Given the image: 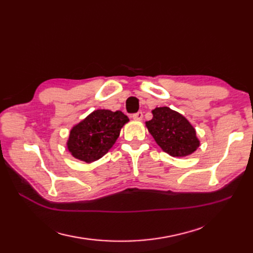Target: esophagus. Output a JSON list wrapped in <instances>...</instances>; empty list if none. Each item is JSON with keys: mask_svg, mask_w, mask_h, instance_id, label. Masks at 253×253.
<instances>
[{"mask_svg": "<svg viewBox=\"0 0 253 253\" xmlns=\"http://www.w3.org/2000/svg\"><path fill=\"white\" fill-rule=\"evenodd\" d=\"M132 117H133L134 120L141 121L142 118H143V114H142V112H138V113H136V114H133Z\"/></svg>", "mask_w": 253, "mask_h": 253, "instance_id": "obj_1", "label": "esophagus"}]
</instances>
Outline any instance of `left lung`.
<instances>
[{
    "mask_svg": "<svg viewBox=\"0 0 253 253\" xmlns=\"http://www.w3.org/2000/svg\"><path fill=\"white\" fill-rule=\"evenodd\" d=\"M152 114L153 118L145 122V126L164 152L172 157H186L200 148L195 128L180 113L162 106Z\"/></svg>",
    "mask_w": 253,
    "mask_h": 253,
    "instance_id": "8db88e82",
    "label": "left lung"
}]
</instances>
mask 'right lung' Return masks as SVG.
<instances>
[{"label":"right lung","instance_id":"1","mask_svg":"<svg viewBox=\"0 0 253 253\" xmlns=\"http://www.w3.org/2000/svg\"><path fill=\"white\" fill-rule=\"evenodd\" d=\"M128 121L127 116L120 111L91 112L72 127L66 142L67 150L76 159L94 163L112 149L121 128Z\"/></svg>","mask_w":253,"mask_h":253}]
</instances>
